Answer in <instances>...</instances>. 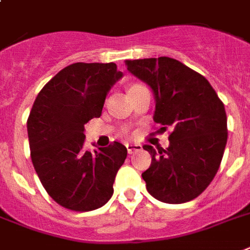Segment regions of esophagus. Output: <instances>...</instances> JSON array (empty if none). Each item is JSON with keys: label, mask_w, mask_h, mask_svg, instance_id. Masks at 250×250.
I'll return each instance as SVG.
<instances>
[{"label": "esophagus", "mask_w": 250, "mask_h": 250, "mask_svg": "<svg viewBox=\"0 0 250 250\" xmlns=\"http://www.w3.org/2000/svg\"><path fill=\"white\" fill-rule=\"evenodd\" d=\"M141 150V145L140 144H127V151L128 154H133L136 151Z\"/></svg>", "instance_id": "esophagus-1"}]
</instances>
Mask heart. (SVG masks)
Listing matches in <instances>:
<instances>
[{
	"mask_svg": "<svg viewBox=\"0 0 250 250\" xmlns=\"http://www.w3.org/2000/svg\"><path fill=\"white\" fill-rule=\"evenodd\" d=\"M135 86H136V84H135Z\"/></svg>",
	"mask_w": 250,
	"mask_h": 250,
	"instance_id": "b5f03b06",
	"label": "heart"
}]
</instances>
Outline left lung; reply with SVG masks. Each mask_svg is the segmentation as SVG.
Listing matches in <instances>:
<instances>
[{
  "mask_svg": "<svg viewBox=\"0 0 250 250\" xmlns=\"http://www.w3.org/2000/svg\"><path fill=\"white\" fill-rule=\"evenodd\" d=\"M129 72L149 84L155 97L154 122L172 128L167 149L145 145L151 164L143 173L146 188L168 204L190 202L216 176L227 143L224 103L210 83L171 58L125 60Z\"/></svg>",
  "mask_w": 250,
  "mask_h": 250,
  "instance_id": "left-lung-1",
  "label": "left lung"
}]
</instances>
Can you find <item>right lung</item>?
<instances>
[{"label":"right lung","mask_w":250,"mask_h":250,"mask_svg":"<svg viewBox=\"0 0 250 250\" xmlns=\"http://www.w3.org/2000/svg\"><path fill=\"white\" fill-rule=\"evenodd\" d=\"M122 72L114 62H76L48 81L26 122L30 158L44 190L66 209L88 212L106 204L127 149L114 141L84 150V125L99 118Z\"/></svg>","instance_id":"add662e5"}]
</instances>
